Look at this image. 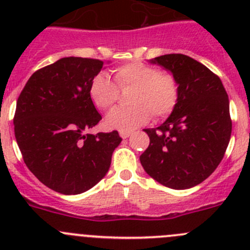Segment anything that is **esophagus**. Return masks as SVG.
Wrapping results in <instances>:
<instances>
[{"label": "esophagus", "mask_w": 250, "mask_h": 250, "mask_svg": "<svg viewBox=\"0 0 250 250\" xmlns=\"http://www.w3.org/2000/svg\"><path fill=\"white\" fill-rule=\"evenodd\" d=\"M130 134H132L130 132H120V135H121V138H122V139H127V138L129 137Z\"/></svg>", "instance_id": "obj_1"}]
</instances>
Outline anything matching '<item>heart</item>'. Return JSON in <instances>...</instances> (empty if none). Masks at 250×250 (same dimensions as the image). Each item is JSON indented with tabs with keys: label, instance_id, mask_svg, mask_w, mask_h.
Wrapping results in <instances>:
<instances>
[{
	"label": "heart",
	"instance_id": "obj_1",
	"mask_svg": "<svg viewBox=\"0 0 250 250\" xmlns=\"http://www.w3.org/2000/svg\"><path fill=\"white\" fill-rule=\"evenodd\" d=\"M113 82L106 74H98L89 85V95L97 107L107 110L120 99V90L134 88L129 107H117L106 116L107 127L129 132L148 122L151 113L156 120L168 117L175 110L180 98L176 78L163 74L158 67L141 62L123 64L113 70Z\"/></svg>",
	"mask_w": 250,
	"mask_h": 250
}]
</instances>
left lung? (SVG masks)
<instances>
[{
	"label": "left lung",
	"mask_w": 250,
	"mask_h": 250,
	"mask_svg": "<svg viewBox=\"0 0 250 250\" xmlns=\"http://www.w3.org/2000/svg\"><path fill=\"white\" fill-rule=\"evenodd\" d=\"M151 62L172 72L180 98L165 123L144 129L150 145L141 166L167 188H193L216 169L228 148L232 129L228 93L220 78L188 55L166 54Z\"/></svg>",
	"instance_id": "1"
}]
</instances>
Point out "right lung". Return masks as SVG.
<instances>
[{"mask_svg":"<svg viewBox=\"0 0 250 250\" xmlns=\"http://www.w3.org/2000/svg\"><path fill=\"white\" fill-rule=\"evenodd\" d=\"M103 64L90 58H62L34 72L17 100L14 134L22 160L42 184L62 195L97 185L122 141L117 130L87 133L102 120L89 85Z\"/></svg>","mask_w":250,"mask_h":250,"instance_id":"add662e5","label":"right lung"}]
</instances>
